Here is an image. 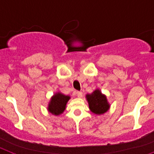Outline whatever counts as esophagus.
<instances>
[{"mask_svg":"<svg viewBox=\"0 0 154 154\" xmlns=\"http://www.w3.org/2000/svg\"><path fill=\"white\" fill-rule=\"evenodd\" d=\"M76 95H77L79 98L82 97V92H76Z\"/></svg>","mask_w":154,"mask_h":154,"instance_id":"34e87169","label":"esophagus"}]
</instances>
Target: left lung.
Returning a JSON list of instances; mask_svg holds the SVG:
<instances>
[{
  "mask_svg": "<svg viewBox=\"0 0 154 154\" xmlns=\"http://www.w3.org/2000/svg\"><path fill=\"white\" fill-rule=\"evenodd\" d=\"M89 108L92 113L96 115H102L106 112L110 108L106 96L102 93L99 89H96L92 92L85 95Z\"/></svg>",
  "mask_w": 154,
  "mask_h": 154,
  "instance_id": "obj_1",
  "label": "left lung"
}]
</instances>
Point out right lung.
Instances as JSON below:
<instances>
[{
  "instance_id": "1",
  "label": "right lung",
  "mask_w": 154,
  "mask_h": 154,
  "mask_svg": "<svg viewBox=\"0 0 154 154\" xmlns=\"http://www.w3.org/2000/svg\"><path fill=\"white\" fill-rule=\"evenodd\" d=\"M71 99L70 96H66L60 92H55L51 97L48 105V111L54 116H59L64 112L66 105Z\"/></svg>"
}]
</instances>
